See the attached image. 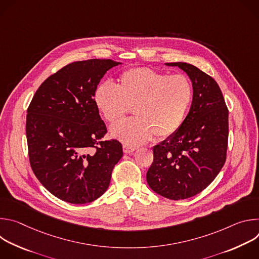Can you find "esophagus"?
I'll list each match as a JSON object with an SVG mask.
<instances>
[{
    "instance_id": "obj_1",
    "label": "esophagus",
    "mask_w": 259,
    "mask_h": 259,
    "mask_svg": "<svg viewBox=\"0 0 259 259\" xmlns=\"http://www.w3.org/2000/svg\"><path fill=\"white\" fill-rule=\"evenodd\" d=\"M135 147H132V146H129V145H126V144H124L123 145V152L125 153V154H132L133 152H135Z\"/></svg>"
}]
</instances>
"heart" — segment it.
<instances>
[{"mask_svg":"<svg viewBox=\"0 0 259 259\" xmlns=\"http://www.w3.org/2000/svg\"><path fill=\"white\" fill-rule=\"evenodd\" d=\"M193 94L187 76L135 67L121 73L117 86L100 84L94 92V103L112 124L122 120L133 106L135 117L113 126L109 132L127 145H139L155 134L159 138L173 135L186 119Z\"/></svg>","mask_w":259,"mask_h":259,"instance_id":"1","label":"heart"}]
</instances>
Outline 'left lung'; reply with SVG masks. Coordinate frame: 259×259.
Listing matches in <instances>:
<instances>
[{
	"label": "left lung",
	"instance_id": "left-lung-1",
	"mask_svg": "<svg viewBox=\"0 0 259 259\" xmlns=\"http://www.w3.org/2000/svg\"><path fill=\"white\" fill-rule=\"evenodd\" d=\"M187 72L193 102L180 128L155 145L146 173L150 188L170 200H183L205 190L224 167L229 139V110L213 78L187 62L165 63Z\"/></svg>",
	"mask_w": 259,
	"mask_h": 259
}]
</instances>
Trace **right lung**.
<instances>
[{
    "mask_svg": "<svg viewBox=\"0 0 259 259\" xmlns=\"http://www.w3.org/2000/svg\"><path fill=\"white\" fill-rule=\"evenodd\" d=\"M121 62L89 59L69 63L46 79L27 108L31 169L56 198L86 204L107 190L123 156L118 140H104L94 92L105 72Z\"/></svg>",
    "mask_w": 259,
    "mask_h": 259,
    "instance_id": "right-lung-1",
    "label": "right lung"
}]
</instances>
